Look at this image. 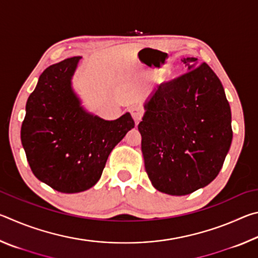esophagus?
Returning a JSON list of instances; mask_svg holds the SVG:
<instances>
[{
	"instance_id": "esophagus-1",
	"label": "esophagus",
	"mask_w": 258,
	"mask_h": 258,
	"mask_svg": "<svg viewBox=\"0 0 258 258\" xmlns=\"http://www.w3.org/2000/svg\"><path fill=\"white\" fill-rule=\"evenodd\" d=\"M130 111H131V115H132V117L134 118V120L137 121V123H139V121L142 119L143 115H145V110H143V108L140 106L132 107Z\"/></svg>"
}]
</instances>
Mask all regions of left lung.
<instances>
[{
	"label": "left lung",
	"instance_id": "obj_1",
	"mask_svg": "<svg viewBox=\"0 0 258 258\" xmlns=\"http://www.w3.org/2000/svg\"><path fill=\"white\" fill-rule=\"evenodd\" d=\"M164 82L148 102L138 128L146 172L157 190L185 196L208 185L232 141L231 110L221 81L206 62Z\"/></svg>",
	"mask_w": 258,
	"mask_h": 258
}]
</instances>
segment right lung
Wrapping results in <instances>:
<instances>
[{
	"label": "right lung",
	"instance_id": "right-lung-1",
	"mask_svg": "<svg viewBox=\"0 0 258 258\" xmlns=\"http://www.w3.org/2000/svg\"><path fill=\"white\" fill-rule=\"evenodd\" d=\"M80 60L64 59L42 73L21 125V143L34 175L63 194L92 187L111 150L135 125L128 112L104 120L81 107L71 86Z\"/></svg>",
	"mask_w": 258,
	"mask_h": 258
}]
</instances>
